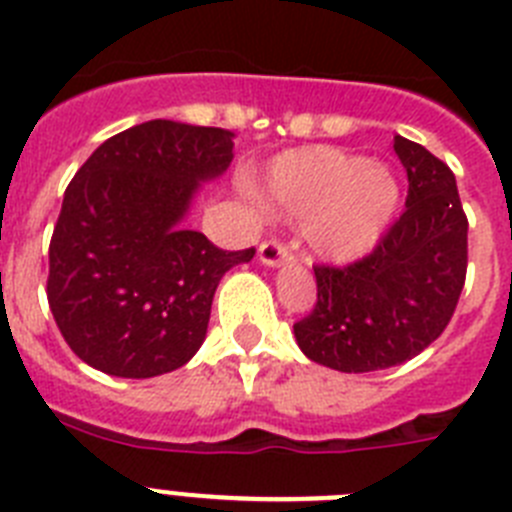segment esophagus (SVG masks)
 <instances>
[{
  "label": "esophagus",
  "instance_id": "obj_1",
  "mask_svg": "<svg viewBox=\"0 0 512 512\" xmlns=\"http://www.w3.org/2000/svg\"><path fill=\"white\" fill-rule=\"evenodd\" d=\"M292 259L289 248L282 241H264L259 246V261L266 266H282L284 261Z\"/></svg>",
  "mask_w": 512,
  "mask_h": 512
}]
</instances>
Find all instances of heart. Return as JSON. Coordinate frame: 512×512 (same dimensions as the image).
<instances>
[{"instance_id": "1", "label": "heart", "mask_w": 512, "mask_h": 512, "mask_svg": "<svg viewBox=\"0 0 512 512\" xmlns=\"http://www.w3.org/2000/svg\"><path fill=\"white\" fill-rule=\"evenodd\" d=\"M264 194L274 210L302 220L310 253L330 264L372 251L400 205V184L387 166L328 146L274 158Z\"/></svg>"}]
</instances>
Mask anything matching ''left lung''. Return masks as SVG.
I'll use <instances>...</instances> for the list:
<instances>
[{
    "label": "left lung",
    "instance_id": "obj_1",
    "mask_svg": "<svg viewBox=\"0 0 512 512\" xmlns=\"http://www.w3.org/2000/svg\"><path fill=\"white\" fill-rule=\"evenodd\" d=\"M408 171L405 210L374 251L348 266H315L318 302L295 323L307 359L361 374L418 356L456 310L467 279V215L454 171L395 135Z\"/></svg>",
    "mask_w": 512,
    "mask_h": 512
}]
</instances>
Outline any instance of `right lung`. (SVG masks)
Masks as SVG:
<instances>
[{
  "label": "right lung",
  "mask_w": 512,
  "mask_h": 512,
  "mask_svg": "<svg viewBox=\"0 0 512 512\" xmlns=\"http://www.w3.org/2000/svg\"><path fill=\"white\" fill-rule=\"evenodd\" d=\"M230 161V130L148 120L76 171L48 251V305L81 361L148 379L197 354L217 284L256 253L223 251L184 225L200 184Z\"/></svg>",
  "instance_id": "add662e5"
}]
</instances>
